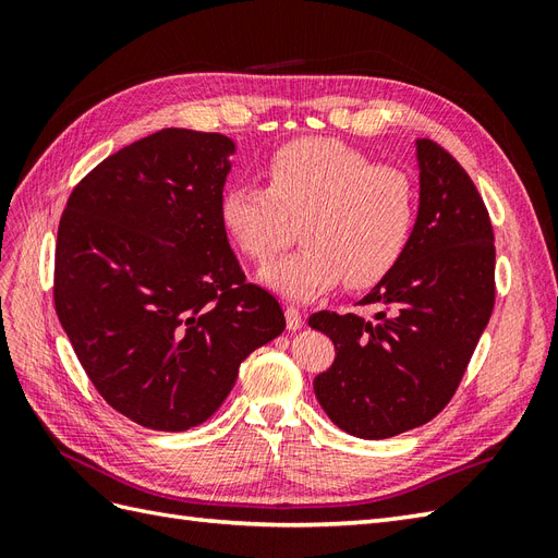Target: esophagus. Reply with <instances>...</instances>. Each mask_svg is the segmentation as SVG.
<instances>
[{
	"label": "esophagus",
	"mask_w": 558,
	"mask_h": 558,
	"mask_svg": "<svg viewBox=\"0 0 558 558\" xmlns=\"http://www.w3.org/2000/svg\"><path fill=\"white\" fill-rule=\"evenodd\" d=\"M286 328L298 330L302 328V312L295 307H286Z\"/></svg>",
	"instance_id": "esophagus-1"
}]
</instances>
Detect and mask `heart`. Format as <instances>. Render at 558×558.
I'll return each instance as SVG.
<instances>
[{
  "mask_svg": "<svg viewBox=\"0 0 558 558\" xmlns=\"http://www.w3.org/2000/svg\"><path fill=\"white\" fill-rule=\"evenodd\" d=\"M265 181L234 183L218 202L230 242L256 263L289 246L293 256L260 269V281L289 300H314L347 279L369 289L396 269L412 242L416 189L398 167L375 165L340 140L307 137L277 148Z\"/></svg>",
  "mask_w": 558,
  "mask_h": 558,
  "instance_id": "obj_1",
  "label": "heart"
}]
</instances>
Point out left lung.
I'll return each instance as SVG.
<instances>
[{
  "label": "left lung",
  "mask_w": 558,
  "mask_h": 558,
  "mask_svg": "<svg viewBox=\"0 0 558 558\" xmlns=\"http://www.w3.org/2000/svg\"><path fill=\"white\" fill-rule=\"evenodd\" d=\"M418 211L402 260L359 305V314L316 312L310 326L335 344L314 379L337 428L384 440L424 426L459 388L496 300V246L488 211L447 150L416 140Z\"/></svg>",
  "instance_id": "8db88e82"
}]
</instances>
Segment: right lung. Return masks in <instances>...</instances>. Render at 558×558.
Returning a JSON list of instances; mask_svg holds the SVG:
<instances>
[{
  "instance_id": "add662e5",
  "label": "right lung",
  "mask_w": 558,
  "mask_h": 558,
  "mask_svg": "<svg viewBox=\"0 0 558 558\" xmlns=\"http://www.w3.org/2000/svg\"><path fill=\"white\" fill-rule=\"evenodd\" d=\"M234 142L165 128L72 191L56 244V312L116 412L154 430L199 426L253 349L283 332L218 221Z\"/></svg>"
}]
</instances>
